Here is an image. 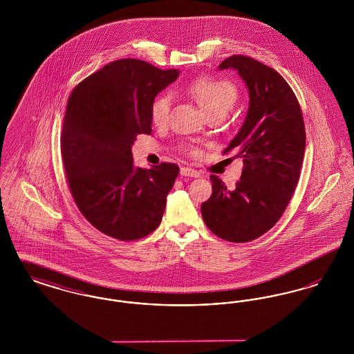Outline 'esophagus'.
Listing matches in <instances>:
<instances>
[{
    "mask_svg": "<svg viewBox=\"0 0 354 354\" xmlns=\"http://www.w3.org/2000/svg\"><path fill=\"white\" fill-rule=\"evenodd\" d=\"M180 174L183 175V176H191V178H199V171H196V169H191V167H182L180 169Z\"/></svg>",
    "mask_w": 354,
    "mask_h": 354,
    "instance_id": "34e87169",
    "label": "esophagus"
}]
</instances>
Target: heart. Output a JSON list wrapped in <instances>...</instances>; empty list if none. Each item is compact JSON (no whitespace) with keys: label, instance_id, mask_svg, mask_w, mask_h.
I'll list each match as a JSON object with an SVG mask.
<instances>
[{"label":"heart","instance_id":"obj_1","mask_svg":"<svg viewBox=\"0 0 354 354\" xmlns=\"http://www.w3.org/2000/svg\"><path fill=\"white\" fill-rule=\"evenodd\" d=\"M187 93L198 102L204 113L211 117L223 118L237 101V87L234 82L215 75H201L187 84ZM171 95L163 93L151 103L150 117L152 123L163 126L169 122ZM187 151L192 156H199L202 151L195 146H188Z\"/></svg>","mask_w":354,"mask_h":354}]
</instances>
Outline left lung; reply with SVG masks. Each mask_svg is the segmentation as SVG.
<instances>
[{"mask_svg": "<svg viewBox=\"0 0 354 354\" xmlns=\"http://www.w3.org/2000/svg\"><path fill=\"white\" fill-rule=\"evenodd\" d=\"M230 68L247 84L250 109L223 153L235 151L234 158H243V171L232 191L211 175L212 195L201 209L212 234L248 243L268 232L286 211L300 178L305 126L300 103L276 70L239 54L219 65L220 70Z\"/></svg>", "mask_w": 354, "mask_h": 354, "instance_id": "left-lung-1", "label": "left lung"}]
</instances>
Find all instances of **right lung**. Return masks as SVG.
<instances>
[{"instance_id": "add662e5", "label": "right lung", "mask_w": 354, "mask_h": 354, "mask_svg": "<svg viewBox=\"0 0 354 354\" xmlns=\"http://www.w3.org/2000/svg\"><path fill=\"white\" fill-rule=\"evenodd\" d=\"M178 70L123 58L84 78L71 91L61 133V155L78 209L102 234L133 241L162 221L179 167H135L136 135L151 134L150 107Z\"/></svg>"}]
</instances>
